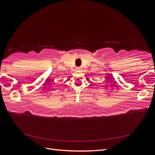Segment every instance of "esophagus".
I'll use <instances>...</instances> for the list:
<instances>
[{
  "label": "esophagus",
  "mask_w": 155,
  "mask_h": 155,
  "mask_svg": "<svg viewBox=\"0 0 155 155\" xmlns=\"http://www.w3.org/2000/svg\"><path fill=\"white\" fill-rule=\"evenodd\" d=\"M77 70H81V67H78V68H77Z\"/></svg>",
  "instance_id": "1"
}]
</instances>
